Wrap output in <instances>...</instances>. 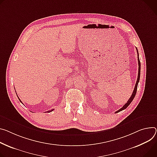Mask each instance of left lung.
<instances>
[{"label": "left lung", "mask_w": 157, "mask_h": 157, "mask_svg": "<svg viewBox=\"0 0 157 157\" xmlns=\"http://www.w3.org/2000/svg\"><path fill=\"white\" fill-rule=\"evenodd\" d=\"M136 51H137V54H138V78H137V81H136V84H135V88H134V90H133V93H132V96H131V97L130 98V99H128V101L126 102V103L121 108H120L118 111H117L116 112V113H117V112H120V111H122V110H123V109H126L128 106H129L130 105V103H132V101L133 100V99H134V98H135V94H136V91H137V86H138V82H139V81H140V67H141V64H140V59H139V54H138V49H137V48H136Z\"/></svg>", "instance_id": "obj_1"}]
</instances>
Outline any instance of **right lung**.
<instances>
[{"label": "right lung", "instance_id": "add662e5", "mask_svg": "<svg viewBox=\"0 0 157 157\" xmlns=\"http://www.w3.org/2000/svg\"><path fill=\"white\" fill-rule=\"evenodd\" d=\"M19 101H20L22 103V101H21V99H20L19 98ZM53 110H54V109H52V110H50V111H47V113H49V112H51V111H52Z\"/></svg>", "mask_w": 157, "mask_h": 157}]
</instances>
